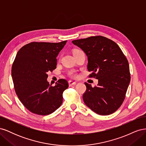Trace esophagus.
I'll return each mask as SVG.
<instances>
[{
  "instance_id": "obj_1",
  "label": "esophagus",
  "mask_w": 146,
  "mask_h": 146,
  "mask_svg": "<svg viewBox=\"0 0 146 146\" xmlns=\"http://www.w3.org/2000/svg\"><path fill=\"white\" fill-rule=\"evenodd\" d=\"M77 83L76 82H74L72 80H69V86H72V85H75Z\"/></svg>"
}]
</instances>
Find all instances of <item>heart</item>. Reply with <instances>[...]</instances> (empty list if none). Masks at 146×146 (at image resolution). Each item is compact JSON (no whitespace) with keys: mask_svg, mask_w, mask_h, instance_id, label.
I'll return each mask as SVG.
<instances>
[{"mask_svg":"<svg viewBox=\"0 0 146 146\" xmlns=\"http://www.w3.org/2000/svg\"><path fill=\"white\" fill-rule=\"evenodd\" d=\"M76 50H75L74 52H75V51H76Z\"/></svg>","mask_w":146,"mask_h":146,"instance_id":"obj_1","label":"heart"}]
</instances>
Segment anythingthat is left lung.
Returning a JSON list of instances; mask_svg holds the SVG:
<instances>
[{"label":"left lung","instance_id":"8db88e82","mask_svg":"<svg viewBox=\"0 0 146 146\" xmlns=\"http://www.w3.org/2000/svg\"><path fill=\"white\" fill-rule=\"evenodd\" d=\"M88 57L90 77L98 79V86L85 83L84 102L100 115H109L121 107L130 82L129 62L120 47L102 36L74 40Z\"/></svg>","mask_w":146,"mask_h":146}]
</instances>
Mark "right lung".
Listing matches in <instances>:
<instances>
[{
    "instance_id": "right-lung-1",
    "label": "right lung",
    "mask_w": 146,
    "mask_h": 146,
    "mask_svg": "<svg viewBox=\"0 0 146 146\" xmlns=\"http://www.w3.org/2000/svg\"><path fill=\"white\" fill-rule=\"evenodd\" d=\"M66 42H33L17 53L11 68L15 90L22 104L33 113L48 115L63 102L68 82L60 79L52 86L47 78V72L56 68V57Z\"/></svg>"
}]
</instances>
